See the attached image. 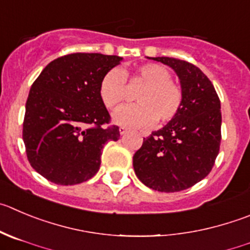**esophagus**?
Masks as SVG:
<instances>
[{"instance_id": "34e87169", "label": "esophagus", "mask_w": 250, "mask_h": 250, "mask_svg": "<svg viewBox=\"0 0 250 250\" xmlns=\"http://www.w3.org/2000/svg\"><path fill=\"white\" fill-rule=\"evenodd\" d=\"M127 132H128L127 128L120 127V134H121V136H125V134H127Z\"/></svg>"}]
</instances>
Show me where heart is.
I'll return each instance as SVG.
<instances>
[{
  "label": "heart",
  "instance_id": "1",
  "mask_svg": "<svg viewBox=\"0 0 250 250\" xmlns=\"http://www.w3.org/2000/svg\"><path fill=\"white\" fill-rule=\"evenodd\" d=\"M128 72L114 67L104 74L100 83V96L106 107L114 108L128 97L125 79ZM133 83L142 85L134 100L138 104L120 107L113 113V122L128 128H146L158 123H167L179 113L183 106V90L171 80L165 66L146 62L137 66L130 76Z\"/></svg>",
  "mask_w": 250,
  "mask_h": 250
}]
</instances>
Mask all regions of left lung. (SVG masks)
Listing matches in <instances>:
<instances>
[{
  "label": "left lung",
  "mask_w": 250,
  "mask_h": 250,
  "mask_svg": "<svg viewBox=\"0 0 250 250\" xmlns=\"http://www.w3.org/2000/svg\"><path fill=\"white\" fill-rule=\"evenodd\" d=\"M171 67L183 90L179 113L143 139L133 157L139 180L160 192L191 188L212 170L221 144V102L211 81L195 65L167 57L148 58Z\"/></svg>",
  "instance_id": "8db88e82"
}]
</instances>
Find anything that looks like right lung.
Instances as JSON below:
<instances>
[{"instance_id": "obj_1", "label": "right lung", "mask_w": 250, "mask_h": 250, "mask_svg": "<svg viewBox=\"0 0 250 250\" xmlns=\"http://www.w3.org/2000/svg\"><path fill=\"white\" fill-rule=\"evenodd\" d=\"M123 58L75 53L49 62L28 95L23 142L30 165L46 180L76 185L100 169L104 144L118 141L108 125L100 83Z\"/></svg>"}]
</instances>
